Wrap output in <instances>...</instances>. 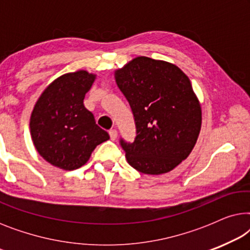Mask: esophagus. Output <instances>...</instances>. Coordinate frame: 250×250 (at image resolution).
<instances>
[{"mask_svg":"<svg viewBox=\"0 0 250 250\" xmlns=\"http://www.w3.org/2000/svg\"><path fill=\"white\" fill-rule=\"evenodd\" d=\"M109 135H110V139L112 141H115V140L117 139V131H116V129H110V131H109Z\"/></svg>","mask_w":250,"mask_h":250,"instance_id":"obj_1","label":"esophagus"}]
</instances>
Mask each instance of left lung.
I'll return each mask as SVG.
<instances>
[{"label":"left lung","instance_id":"left-lung-1","mask_svg":"<svg viewBox=\"0 0 250 250\" xmlns=\"http://www.w3.org/2000/svg\"><path fill=\"white\" fill-rule=\"evenodd\" d=\"M116 83L132 109L136 136L121 138L127 163L158 175L190 155L201 127V108L190 80L165 61L138 57L116 71Z\"/></svg>","mask_w":250,"mask_h":250}]
</instances>
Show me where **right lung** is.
Instances as JSON below:
<instances>
[{"label":"right lung","mask_w":250,"mask_h":250,"mask_svg":"<svg viewBox=\"0 0 250 250\" xmlns=\"http://www.w3.org/2000/svg\"><path fill=\"white\" fill-rule=\"evenodd\" d=\"M94 78L85 70L62 75L37 100L30 133L36 150L51 165L66 170L80 168L95 146L109 140L83 104Z\"/></svg>","instance_id":"add662e5"}]
</instances>
